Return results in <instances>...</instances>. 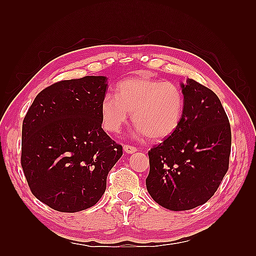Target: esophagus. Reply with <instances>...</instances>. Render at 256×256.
<instances>
[{
    "label": "esophagus",
    "instance_id": "1",
    "mask_svg": "<svg viewBox=\"0 0 256 256\" xmlns=\"http://www.w3.org/2000/svg\"><path fill=\"white\" fill-rule=\"evenodd\" d=\"M123 150L126 154H133L135 153V152L138 150L136 148H134V146H131V145H124L123 146Z\"/></svg>",
    "mask_w": 256,
    "mask_h": 256
}]
</instances>
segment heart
Segmentation results:
<instances>
[{"label": "heart", "instance_id": "obj_1", "mask_svg": "<svg viewBox=\"0 0 256 256\" xmlns=\"http://www.w3.org/2000/svg\"><path fill=\"white\" fill-rule=\"evenodd\" d=\"M184 108V92L177 84L136 77L122 80L116 86V96H103L100 113L103 128L111 133L121 131L132 113L136 132L157 140L177 131Z\"/></svg>", "mask_w": 256, "mask_h": 256}]
</instances>
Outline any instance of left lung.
I'll return each instance as SVG.
<instances>
[{"mask_svg": "<svg viewBox=\"0 0 256 256\" xmlns=\"http://www.w3.org/2000/svg\"><path fill=\"white\" fill-rule=\"evenodd\" d=\"M186 108L180 126L148 152L146 188L160 206L190 210L206 202L229 168L231 128L214 91L187 79L180 84Z\"/></svg>", "mask_w": 256, "mask_h": 256, "instance_id": "left-lung-1", "label": "left lung"}]
</instances>
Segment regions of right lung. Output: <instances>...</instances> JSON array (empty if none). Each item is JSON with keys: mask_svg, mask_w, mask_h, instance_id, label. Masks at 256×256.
<instances>
[{"mask_svg": "<svg viewBox=\"0 0 256 256\" xmlns=\"http://www.w3.org/2000/svg\"><path fill=\"white\" fill-rule=\"evenodd\" d=\"M106 86L104 76L59 81L37 94L24 118V175L32 194L57 211L94 206L123 154L101 128Z\"/></svg>", "mask_w": 256, "mask_h": 256, "instance_id": "right-lung-1", "label": "right lung"}]
</instances>
